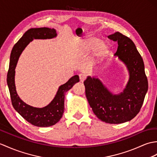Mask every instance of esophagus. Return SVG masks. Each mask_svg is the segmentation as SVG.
<instances>
[{"mask_svg": "<svg viewBox=\"0 0 157 157\" xmlns=\"http://www.w3.org/2000/svg\"><path fill=\"white\" fill-rule=\"evenodd\" d=\"M79 80H80V82H84L85 79H86V78H87V75H86V74H81L79 75Z\"/></svg>", "mask_w": 157, "mask_h": 157, "instance_id": "34e87169", "label": "esophagus"}]
</instances>
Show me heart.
I'll use <instances>...</instances> for the list:
<instances>
[{
    "mask_svg": "<svg viewBox=\"0 0 157 157\" xmlns=\"http://www.w3.org/2000/svg\"><path fill=\"white\" fill-rule=\"evenodd\" d=\"M83 49L86 52H91L97 49L101 53H104L108 49L107 45L104 42H100L98 38H92L87 39L83 44Z\"/></svg>",
    "mask_w": 157,
    "mask_h": 157,
    "instance_id": "heart-1",
    "label": "heart"
}]
</instances>
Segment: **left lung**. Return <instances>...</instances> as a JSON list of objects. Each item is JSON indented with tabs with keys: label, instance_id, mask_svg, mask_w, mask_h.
Listing matches in <instances>:
<instances>
[{
	"label": "left lung",
	"instance_id": "1",
	"mask_svg": "<svg viewBox=\"0 0 157 157\" xmlns=\"http://www.w3.org/2000/svg\"><path fill=\"white\" fill-rule=\"evenodd\" d=\"M118 43L115 56L124 63L130 79L126 88L112 95L98 78L87 77L83 82L90 107L97 117L109 124H120L134 118L140 112L148 90L144 62L133 41L119 32L108 36Z\"/></svg>",
	"mask_w": 157,
	"mask_h": 157
}]
</instances>
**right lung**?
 <instances>
[{
  "instance_id": "right-lung-1",
  "label": "right lung",
  "mask_w": 157,
  "mask_h": 157,
  "mask_svg": "<svg viewBox=\"0 0 157 157\" xmlns=\"http://www.w3.org/2000/svg\"><path fill=\"white\" fill-rule=\"evenodd\" d=\"M56 29L47 27L32 28L29 29L14 45L10 53L9 68L7 74V84L9 89L10 99L15 110L31 124L39 127H47L56 124L59 121L64 112L65 93L70 90L75 83L79 81V76H73L63 85H61L49 105L42 108L30 106L22 101L16 92L14 85L15 67L20 55L29 42L33 39H52L56 37Z\"/></svg>"
}]
</instances>
